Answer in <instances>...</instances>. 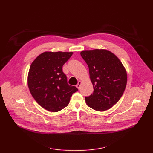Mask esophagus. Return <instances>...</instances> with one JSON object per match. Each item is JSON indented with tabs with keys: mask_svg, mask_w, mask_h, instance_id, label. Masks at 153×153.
<instances>
[{
	"mask_svg": "<svg viewBox=\"0 0 153 153\" xmlns=\"http://www.w3.org/2000/svg\"><path fill=\"white\" fill-rule=\"evenodd\" d=\"M81 84H82V82H81V81H79L78 82L77 84L76 85V87H77V88L78 89H80V87H81Z\"/></svg>",
	"mask_w": 153,
	"mask_h": 153,
	"instance_id": "34e87169",
	"label": "esophagus"
}]
</instances>
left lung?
<instances>
[{"label":"left lung","instance_id":"left-lung-1","mask_svg":"<svg viewBox=\"0 0 153 153\" xmlns=\"http://www.w3.org/2000/svg\"><path fill=\"white\" fill-rule=\"evenodd\" d=\"M89 70L94 88L93 93L85 97L87 105L102 111L110 109L122 96L127 82V74L117 56L105 50H85L81 53Z\"/></svg>","mask_w":153,"mask_h":153}]
</instances>
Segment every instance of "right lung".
Instances as JSON below:
<instances>
[{
	"mask_svg": "<svg viewBox=\"0 0 153 153\" xmlns=\"http://www.w3.org/2000/svg\"><path fill=\"white\" fill-rule=\"evenodd\" d=\"M72 52H45L31 63L28 75L30 93L45 109L56 112L68 106L72 94L78 91L68 84L62 66Z\"/></svg>",
	"mask_w": 153,
	"mask_h": 153,
	"instance_id": "obj_1",
	"label": "right lung"
}]
</instances>
